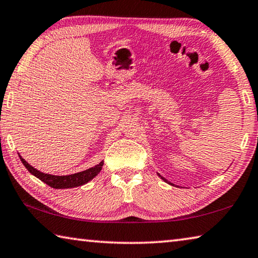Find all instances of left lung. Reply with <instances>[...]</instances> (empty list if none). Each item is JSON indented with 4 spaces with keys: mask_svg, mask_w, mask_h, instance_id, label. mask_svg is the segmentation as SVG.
<instances>
[{
    "mask_svg": "<svg viewBox=\"0 0 258 258\" xmlns=\"http://www.w3.org/2000/svg\"><path fill=\"white\" fill-rule=\"evenodd\" d=\"M158 175H159V174H158ZM159 176H160V178H163V180H164V181H165L166 183H168V184H172V183H171V182H168L167 180H166V178H164V177H163V176H161V175H159Z\"/></svg>",
    "mask_w": 258,
    "mask_h": 258,
    "instance_id": "obj_1",
    "label": "left lung"
}]
</instances>
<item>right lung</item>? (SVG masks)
<instances>
[{
  "label": "right lung",
  "mask_w": 258,
  "mask_h": 258,
  "mask_svg": "<svg viewBox=\"0 0 258 258\" xmlns=\"http://www.w3.org/2000/svg\"><path fill=\"white\" fill-rule=\"evenodd\" d=\"M19 157H20V160L23 161V164L25 165V167L28 169V172L30 174H33L34 176L40 178L42 182L46 183L47 185H50L51 187H54V189H68V187H76V186H81L83 184H85V183L91 181L93 177L98 175L103 166V161H101L100 164L95 165L94 167H91L89 169H86V171L71 174V175L59 176V175H52V174H45L37 171L36 168H34L33 166H30L20 155Z\"/></svg>",
  "instance_id": "1"
}]
</instances>
